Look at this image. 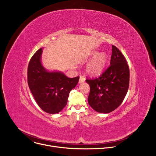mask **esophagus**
Wrapping results in <instances>:
<instances>
[{"label":"esophagus","instance_id":"34e87169","mask_svg":"<svg viewBox=\"0 0 156 156\" xmlns=\"http://www.w3.org/2000/svg\"><path fill=\"white\" fill-rule=\"evenodd\" d=\"M85 81V78L83 77V76H80V80H79V83H84Z\"/></svg>","mask_w":156,"mask_h":156}]
</instances>
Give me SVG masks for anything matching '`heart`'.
I'll return each mask as SVG.
<instances>
[{"label":"heart","mask_w":156,"mask_h":156,"mask_svg":"<svg viewBox=\"0 0 156 156\" xmlns=\"http://www.w3.org/2000/svg\"><path fill=\"white\" fill-rule=\"evenodd\" d=\"M94 57L89 62L86 66L87 72L93 75H98L101 73L104 70L108 60V56L104 52L92 54Z\"/></svg>","instance_id":"b5f03b06"}]
</instances>
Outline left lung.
Returning <instances> with one entry per match:
<instances>
[{
	"instance_id": "left-lung-1",
	"label": "left lung",
	"mask_w": 156,
	"mask_h": 156,
	"mask_svg": "<svg viewBox=\"0 0 156 156\" xmlns=\"http://www.w3.org/2000/svg\"><path fill=\"white\" fill-rule=\"evenodd\" d=\"M86 81L90 86L88 103L94 110L107 114L115 110L122 103L129 82V66L120 50L112 46L110 65L99 77Z\"/></svg>"
}]
</instances>
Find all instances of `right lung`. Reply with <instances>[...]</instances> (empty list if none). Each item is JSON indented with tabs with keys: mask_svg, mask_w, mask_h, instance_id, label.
Wrapping results in <instances>:
<instances>
[{
	"mask_svg": "<svg viewBox=\"0 0 156 156\" xmlns=\"http://www.w3.org/2000/svg\"><path fill=\"white\" fill-rule=\"evenodd\" d=\"M42 49L31 57L28 67V83L38 105L44 112L55 114L67 104L69 93L78 83L79 76L68 78L59 72H49L41 62Z\"/></svg>",
	"mask_w": 156,
	"mask_h": 156,
	"instance_id": "add662e5",
	"label": "right lung"
}]
</instances>
